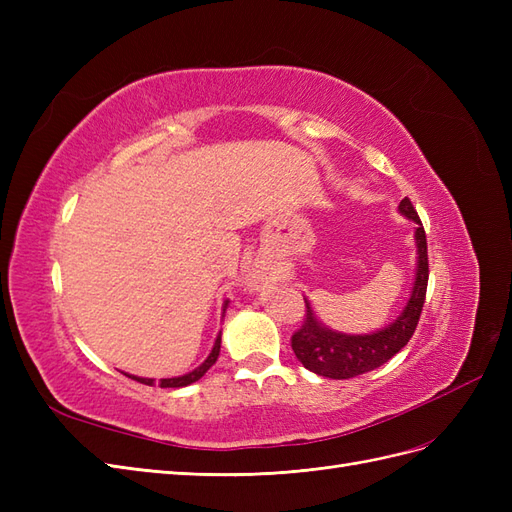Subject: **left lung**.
<instances>
[{
	"instance_id": "1",
	"label": "left lung",
	"mask_w": 512,
	"mask_h": 512,
	"mask_svg": "<svg viewBox=\"0 0 512 512\" xmlns=\"http://www.w3.org/2000/svg\"><path fill=\"white\" fill-rule=\"evenodd\" d=\"M399 213L416 224V273L410 299L401 314L380 331L365 335L339 333L316 318L312 305L305 299V320L301 329L292 335V350L305 369L314 371L318 376L333 380H348L354 376L367 374V371L384 365L404 348L418 324L425 303L427 280H429V262H427V239L418 213L412 207L410 198L399 203Z\"/></svg>"
}]
</instances>
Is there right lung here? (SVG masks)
I'll return each instance as SVG.
<instances>
[{"label":"right lung","mask_w":512,"mask_h":512,"mask_svg":"<svg viewBox=\"0 0 512 512\" xmlns=\"http://www.w3.org/2000/svg\"><path fill=\"white\" fill-rule=\"evenodd\" d=\"M226 307H228V301L224 303V312H222V316L226 314ZM220 346H222V331L218 333V337H215V344H213V348H211V352H209V356L207 359L200 363L196 369H192V371H188V374H183V376H175V378H162L160 382H158V386H162V389H181V386H188V384H192V382H196V380H200L203 378L207 371H209V367L218 361V356H220ZM128 378H132V380H136V382H143V384H147V386H153L156 384V380L153 378H138V376H132V374H126Z\"/></svg>","instance_id":"add662e5"}]
</instances>
